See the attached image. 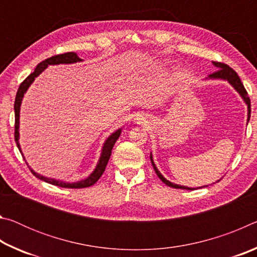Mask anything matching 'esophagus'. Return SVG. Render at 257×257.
<instances>
[{"mask_svg":"<svg viewBox=\"0 0 257 257\" xmlns=\"http://www.w3.org/2000/svg\"><path fill=\"white\" fill-rule=\"evenodd\" d=\"M135 120H136V122L138 124H146L147 123V118L144 115H138Z\"/></svg>","mask_w":257,"mask_h":257,"instance_id":"34e87169","label":"esophagus"}]
</instances>
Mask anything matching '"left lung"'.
<instances>
[{
  "label": "left lung",
  "instance_id": "1",
  "mask_svg": "<svg viewBox=\"0 0 257 257\" xmlns=\"http://www.w3.org/2000/svg\"><path fill=\"white\" fill-rule=\"evenodd\" d=\"M212 63H213V66L219 69V70L208 76L206 79H212V80L221 79V80L228 81L229 84L233 87V89L236 90V92L239 95H240V97L242 98V101L245 102V104L247 105V123H248L249 118H250V101H249L248 95H247L245 87H243L242 82L240 80V78L238 77L237 72L234 71L233 69L230 68L229 66H227V64L221 63V62H212ZM151 162H152V165H153V168H154V170L156 172V175H158V177L160 178V179L162 180L167 186L172 187V188H181V189H188V190L189 189L191 190V189L202 188V187H197V188H190V187H187V186H181V185L173 184V182L169 181L168 179H165L162 173L159 171V169L156 168V165L154 163V160H153V154H152V153H151ZM217 181H219V180H217ZM203 187H207V186H203Z\"/></svg>",
  "mask_w": 257,
  "mask_h": 257
}]
</instances>
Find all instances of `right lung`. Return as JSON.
I'll use <instances>...</instances> for the list:
<instances>
[{"instance_id":"right-lung-1","label":"right lung","mask_w":257,"mask_h":257,"mask_svg":"<svg viewBox=\"0 0 257 257\" xmlns=\"http://www.w3.org/2000/svg\"><path fill=\"white\" fill-rule=\"evenodd\" d=\"M81 61H82V59H80L79 56L77 55V53H75V52H68V53H64V54L54 55V56H52V58L46 59L44 61H42L41 63H38L37 67L35 68L34 72L30 73V75L27 78H26V79L23 82H21L18 92H17L16 101H15V118H16L15 139H16L17 146H18V149H19L21 154H23V151H21V147H20V144H19L20 106H21V103H23V98L25 96L26 92H27L29 87L32 86V84L35 80V78H37L38 76H40L41 73L44 71L49 66H55V64H71V63L81 62ZM121 132H122V129L119 128L118 130H115V132H113L110 135V136H108L105 139V142H104V144L102 146L101 155H99V159L97 161L96 167H95L93 172L90 173L88 177H86L85 179L78 180V181H75V182H69V181H63V180H60V179H54V178H49V177L42 176V175H40V173L35 172L33 169L29 167L30 171H32L33 175L36 178H38V179H41V180L45 181V182H49V184H51V185L62 187V188H86V187L93 186L95 182H96L99 179V178H101L104 170H105L106 164L108 162V160H110L113 146H114L115 142L118 141V138L120 137ZM23 156H24V154H23ZM25 161H26V159H25ZM26 163H27V162H26ZM27 165H28V163H27Z\"/></svg>"}]
</instances>
